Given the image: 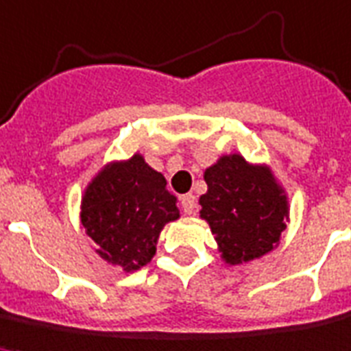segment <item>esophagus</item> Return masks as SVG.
I'll return each mask as SVG.
<instances>
[{
  "mask_svg": "<svg viewBox=\"0 0 351 351\" xmlns=\"http://www.w3.org/2000/svg\"><path fill=\"white\" fill-rule=\"evenodd\" d=\"M181 208H183V212L185 214H195L197 212V197L193 195V193H187V195H183L181 197Z\"/></svg>",
  "mask_w": 351,
  "mask_h": 351,
  "instance_id": "obj_1",
  "label": "esophagus"
}]
</instances>
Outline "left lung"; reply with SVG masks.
I'll return each mask as SVG.
<instances>
[{"instance_id":"1","label":"left lung","mask_w":351,"mask_h":351,"mask_svg":"<svg viewBox=\"0 0 351 351\" xmlns=\"http://www.w3.org/2000/svg\"><path fill=\"white\" fill-rule=\"evenodd\" d=\"M204 181L208 193L200 197V216L227 263L250 262L279 245L289 210L269 171L231 154L208 168Z\"/></svg>"}]
</instances>
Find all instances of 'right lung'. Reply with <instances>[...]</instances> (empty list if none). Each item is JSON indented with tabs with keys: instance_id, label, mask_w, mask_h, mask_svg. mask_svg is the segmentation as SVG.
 Instances as JSON below:
<instances>
[{
	"instance_id": "add662e5",
	"label": "right lung",
	"mask_w": 351,
	"mask_h": 351,
	"mask_svg": "<svg viewBox=\"0 0 351 351\" xmlns=\"http://www.w3.org/2000/svg\"><path fill=\"white\" fill-rule=\"evenodd\" d=\"M178 217V197L139 154L105 168L82 202V226L99 256L124 271L151 262L162 227Z\"/></svg>"
}]
</instances>
